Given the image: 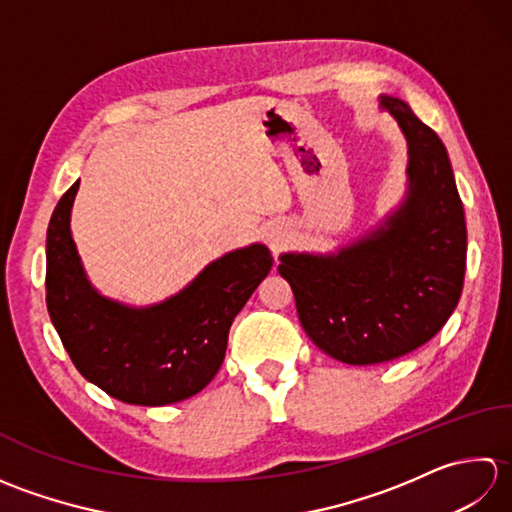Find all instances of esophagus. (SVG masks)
I'll return each mask as SVG.
<instances>
[{"instance_id":"34e87169","label":"esophagus","mask_w":512,"mask_h":512,"mask_svg":"<svg viewBox=\"0 0 512 512\" xmlns=\"http://www.w3.org/2000/svg\"><path fill=\"white\" fill-rule=\"evenodd\" d=\"M268 242H270V246L277 248V246H279V237H277V235H270V237H268Z\"/></svg>"}]
</instances>
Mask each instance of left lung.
I'll use <instances>...</instances> for the list:
<instances>
[{
	"label": "left lung",
	"mask_w": 512,
	"mask_h": 512,
	"mask_svg": "<svg viewBox=\"0 0 512 512\" xmlns=\"http://www.w3.org/2000/svg\"><path fill=\"white\" fill-rule=\"evenodd\" d=\"M407 138L405 198L383 222L334 253H284L301 328L347 365L405 356L436 336L458 306L466 222L447 147L396 96H378Z\"/></svg>",
	"instance_id": "1"
}]
</instances>
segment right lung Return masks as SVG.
Listing matches in <instances>:
<instances>
[{"instance_id": "add662e5", "label": "right lung", "mask_w": 512, "mask_h": 512, "mask_svg": "<svg viewBox=\"0 0 512 512\" xmlns=\"http://www.w3.org/2000/svg\"><path fill=\"white\" fill-rule=\"evenodd\" d=\"M79 180L54 206L46 239V303L65 352L85 380L129 405L187 400L220 369L228 330L273 268L264 244L215 259L176 295L151 306L103 297L85 275L70 215Z\"/></svg>"}]
</instances>
